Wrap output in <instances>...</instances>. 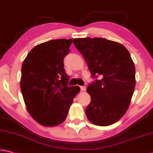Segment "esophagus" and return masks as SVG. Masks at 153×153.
<instances>
[{
    "mask_svg": "<svg viewBox=\"0 0 153 153\" xmlns=\"http://www.w3.org/2000/svg\"><path fill=\"white\" fill-rule=\"evenodd\" d=\"M80 89L82 91H85L86 89V87L84 86H80Z\"/></svg>",
    "mask_w": 153,
    "mask_h": 153,
    "instance_id": "esophagus-1",
    "label": "esophagus"
}]
</instances>
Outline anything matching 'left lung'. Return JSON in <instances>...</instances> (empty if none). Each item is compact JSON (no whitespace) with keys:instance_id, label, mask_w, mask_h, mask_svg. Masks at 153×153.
<instances>
[{"instance_id":"obj_1","label":"left lung","mask_w":153,"mask_h":153,"mask_svg":"<svg viewBox=\"0 0 153 153\" xmlns=\"http://www.w3.org/2000/svg\"><path fill=\"white\" fill-rule=\"evenodd\" d=\"M74 43L93 77L101 76L86 89L91 97L87 118L98 126L112 125L126 113L135 90V69L129 51L103 38H77Z\"/></svg>"}]
</instances>
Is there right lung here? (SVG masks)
<instances>
[{
    "mask_svg": "<svg viewBox=\"0 0 153 153\" xmlns=\"http://www.w3.org/2000/svg\"><path fill=\"white\" fill-rule=\"evenodd\" d=\"M73 39L50 40L30 51L22 66L20 88L28 111L39 124L55 127L66 119L79 86H68L63 59Z\"/></svg>",
    "mask_w": 153,
    "mask_h": 153,
    "instance_id": "right-lung-1",
    "label": "right lung"
}]
</instances>
